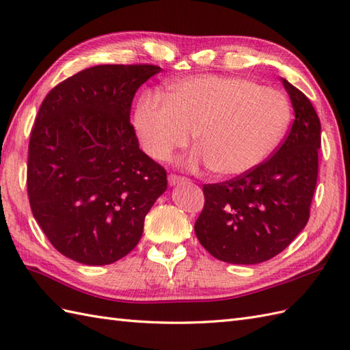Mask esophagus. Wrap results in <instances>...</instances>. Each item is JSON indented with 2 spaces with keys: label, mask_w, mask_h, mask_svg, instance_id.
Returning <instances> with one entry per match:
<instances>
[{
  "label": "esophagus",
  "mask_w": 350,
  "mask_h": 350,
  "mask_svg": "<svg viewBox=\"0 0 350 350\" xmlns=\"http://www.w3.org/2000/svg\"><path fill=\"white\" fill-rule=\"evenodd\" d=\"M188 180V178L186 177H182V176H177V174H170L168 176V183L170 185H177V183H182V182H186Z\"/></svg>",
  "instance_id": "1"
}]
</instances>
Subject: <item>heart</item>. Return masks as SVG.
<instances>
[{
  "instance_id": "heart-1",
  "label": "heart",
  "mask_w": 350,
  "mask_h": 350,
  "mask_svg": "<svg viewBox=\"0 0 350 350\" xmlns=\"http://www.w3.org/2000/svg\"><path fill=\"white\" fill-rule=\"evenodd\" d=\"M291 105L279 89L234 76H195L178 80L167 94L138 101L134 126L148 155L167 161L195 137L192 165L206 162L224 177L246 174L261 165L285 137Z\"/></svg>"
}]
</instances>
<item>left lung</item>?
I'll list each match as a JSON object with an SVG mask.
<instances>
[{
    "instance_id": "obj_1",
    "label": "left lung",
    "mask_w": 350,
    "mask_h": 350,
    "mask_svg": "<svg viewBox=\"0 0 350 350\" xmlns=\"http://www.w3.org/2000/svg\"><path fill=\"white\" fill-rule=\"evenodd\" d=\"M295 119L273 157L252 172L202 185L204 207L195 234L210 255L230 264H259L279 255L310 217L318 182L321 120L310 100L282 79Z\"/></svg>"
}]
</instances>
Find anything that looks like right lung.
Listing matches in <instances>:
<instances>
[{
	"label": "right lung",
	"mask_w": 350,
	"mask_h": 350,
	"mask_svg": "<svg viewBox=\"0 0 350 350\" xmlns=\"http://www.w3.org/2000/svg\"><path fill=\"white\" fill-rule=\"evenodd\" d=\"M161 67L96 65L56 85L40 105L28 146L29 206L52 246L105 265L131 252L167 172L138 146L133 98Z\"/></svg>",
	"instance_id": "obj_1"
}]
</instances>
